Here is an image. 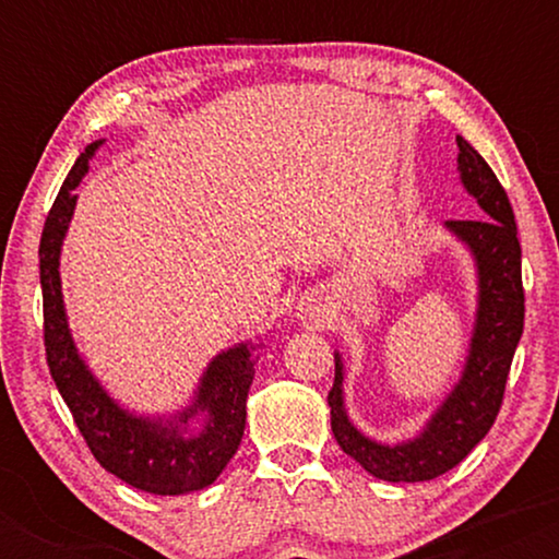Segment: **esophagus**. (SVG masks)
I'll list each match as a JSON object with an SVG mask.
<instances>
[{
    "mask_svg": "<svg viewBox=\"0 0 559 559\" xmlns=\"http://www.w3.org/2000/svg\"><path fill=\"white\" fill-rule=\"evenodd\" d=\"M299 318L307 320V323H316V325L325 323V320H329V316H323V310H320V307H318V301H312V299L301 301V305H299Z\"/></svg>",
    "mask_w": 559,
    "mask_h": 559,
    "instance_id": "obj_1",
    "label": "esophagus"
}]
</instances>
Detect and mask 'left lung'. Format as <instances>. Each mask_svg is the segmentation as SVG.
Instances as JSON below:
<instances>
[{"label": "left lung", "mask_w": 559, "mask_h": 559, "mask_svg": "<svg viewBox=\"0 0 559 559\" xmlns=\"http://www.w3.org/2000/svg\"><path fill=\"white\" fill-rule=\"evenodd\" d=\"M457 170L465 191L478 202V221H447L460 241L471 249L478 275V307L473 323L465 368L447 400L415 439L402 444H381L357 431L344 407V362L336 360L333 389L329 391L331 431L338 447L357 460L370 476L391 484L439 478L471 454L489 433L502 407L504 383L512 355L523 336L525 297L521 278V241L515 215L502 183L484 157L463 136H457Z\"/></svg>", "instance_id": "8db88e82"}]
</instances>
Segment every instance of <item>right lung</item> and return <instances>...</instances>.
Segmentation results:
<instances>
[{"mask_svg":"<svg viewBox=\"0 0 559 559\" xmlns=\"http://www.w3.org/2000/svg\"><path fill=\"white\" fill-rule=\"evenodd\" d=\"M99 146L102 141H94L75 159L49 210L38 243L49 373L96 463L133 489L178 497L213 484L239 449L247 423V396L258 362L254 349L260 344L241 342L215 355L199 378L194 400L170 418L128 413L96 381L68 329L60 252L79 202L75 186L88 173V159Z\"/></svg>","mask_w":559,"mask_h":559,"instance_id":"right-lung-1","label":"right lung"}]
</instances>
